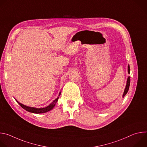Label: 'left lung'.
I'll list each match as a JSON object with an SVG mask.
<instances>
[{
    "label": "left lung",
    "instance_id": "1",
    "mask_svg": "<svg viewBox=\"0 0 147 147\" xmlns=\"http://www.w3.org/2000/svg\"><path fill=\"white\" fill-rule=\"evenodd\" d=\"M128 73L130 74V66L129 65H128ZM130 77L129 76L128 78H127V83H126V86H125V88L124 89V93L123 94V98L124 97V96L127 94L128 91H129V87H130Z\"/></svg>",
    "mask_w": 147,
    "mask_h": 147
}]
</instances>
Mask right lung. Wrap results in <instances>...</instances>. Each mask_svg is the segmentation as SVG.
<instances>
[{"instance_id":"right-lung-1","label":"right lung","mask_w":147,"mask_h":147,"mask_svg":"<svg viewBox=\"0 0 147 147\" xmlns=\"http://www.w3.org/2000/svg\"><path fill=\"white\" fill-rule=\"evenodd\" d=\"M61 94V92H59V96ZM58 99H59V97H57L56 99H55L50 105H49L47 107H45V108H34V107H27L26 105H24L20 103L18 101H17L16 99L15 100L17 101V102L24 109H25L26 111L29 112H31V113H36V114H38V113H46L47 112H49L50 111H51L53 108L55 106V105L56 103V102H57L58 100Z\"/></svg>"}]
</instances>
